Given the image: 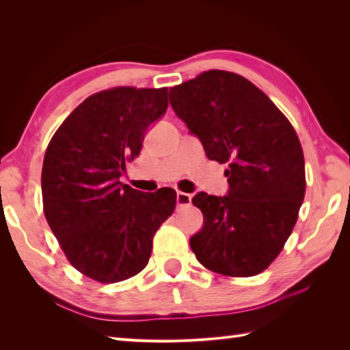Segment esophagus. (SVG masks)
Segmentation results:
<instances>
[{
  "mask_svg": "<svg viewBox=\"0 0 350 350\" xmlns=\"http://www.w3.org/2000/svg\"><path fill=\"white\" fill-rule=\"evenodd\" d=\"M190 202H191V195H189V193H184V191L176 193V204L180 206H187L190 205Z\"/></svg>",
  "mask_w": 350,
  "mask_h": 350,
  "instance_id": "34e87169",
  "label": "esophagus"
}]
</instances>
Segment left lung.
Instances as JSON below:
<instances>
[{
  "instance_id": "left-lung-1",
  "label": "left lung",
  "mask_w": 350,
  "mask_h": 350,
  "mask_svg": "<svg viewBox=\"0 0 350 350\" xmlns=\"http://www.w3.org/2000/svg\"><path fill=\"white\" fill-rule=\"evenodd\" d=\"M170 105L204 145L228 163V196L198 193L204 228L190 238L213 273L252 277L274 262L291 237L306 195L304 152L297 131L254 83L208 70L170 88Z\"/></svg>"
}]
</instances>
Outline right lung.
I'll list each match as a JSON object with an SVG mask.
<instances>
[{
    "mask_svg": "<svg viewBox=\"0 0 350 350\" xmlns=\"http://www.w3.org/2000/svg\"><path fill=\"white\" fill-rule=\"evenodd\" d=\"M167 105V88L98 91L67 116L48 145L43 213L67 260L91 280L118 283L141 273L155 232L174 213L175 190L144 193L120 181Z\"/></svg>",
    "mask_w": 350,
    "mask_h": 350,
    "instance_id": "1",
    "label": "right lung"
}]
</instances>
